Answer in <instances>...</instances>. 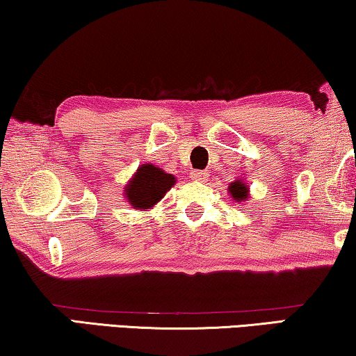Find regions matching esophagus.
<instances>
[{
	"mask_svg": "<svg viewBox=\"0 0 356 356\" xmlns=\"http://www.w3.org/2000/svg\"><path fill=\"white\" fill-rule=\"evenodd\" d=\"M207 177L206 172H202V170H191V179H196V181H204Z\"/></svg>",
	"mask_w": 356,
	"mask_h": 356,
	"instance_id": "34e87169",
	"label": "esophagus"
}]
</instances>
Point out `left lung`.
<instances>
[{
  "instance_id": "obj_1",
  "label": "left lung",
  "mask_w": 356,
  "mask_h": 356,
  "mask_svg": "<svg viewBox=\"0 0 356 356\" xmlns=\"http://www.w3.org/2000/svg\"><path fill=\"white\" fill-rule=\"evenodd\" d=\"M228 194H230L233 201L238 204L246 202L248 197H250V184H248L245 178H238L233 183H230V186H228Z\"/></svg>"
}]
</instances>
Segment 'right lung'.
<instances>
[{
    "label": "right lung",
    "mask_w": 356,
    "mask_h": 356,
    "mask_svg": "<svg viewBox=\"0 0 356 356\" xmlns=\"http://www.w3.org/2000/svg\"><path fill=\"white\" fill-rule=\"evenodd\" d=\"M175 183L177 178L172 173H167L152 163H143L124 184L123 194L126 202H129L136 211H147L162 201Z\"/></svg>",
    "instance_id": "right-lung-1"
}]
</instances>
